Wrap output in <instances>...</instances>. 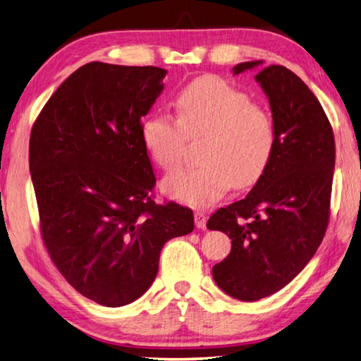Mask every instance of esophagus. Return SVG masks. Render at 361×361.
Segmentation results:
<instances>
[{"label":"esophagus","instance_id":"34e87169","mask_svg":"<svg viewBox=\"0 0 361 361\" xmlns=\"http://www.w3.org/2000/svg\"><path fill=\"white\" fill-rule=\"evenodd\" d=\"M206 221H207V216L201 210H196L195 212V224L198 229H204L206 228Z\"/></svg>","mask_w":361,"mask_h":361}]
</instances>
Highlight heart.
Returning a JSON list of instances; mask_svg holds the SVG:
<instances>
[{"instance_id": "heart-1", "label": "heart", "mask_w": 361, "mask_h": 361, "mask_svg": "<svg viewBox=\"0 0 361 361\" xmlns=\"http://www.w3.org/2000/svg\"><path fill=\"white\" fill-rule=\"evenodd\" d=\"M178 119L154 113L141 124L142 146L166 173L179 169L185 138L206 133L202 165L161 182L169 198L192 207H207L234 185L250 187L269 166L276 127L267 108L228 81L204 77L190 83L174 100Z\"/></svg>"}]
</instances>
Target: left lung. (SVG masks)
<instances>
[{
	"label": "left lung",
	"mask_w": 361,
	"mask_h": 361,
	"mask_svg": "<svg viewBox=\"0 0 361 361\" xmlns=\"http://www.w3.org/2000/svg\"><path fill=\"white\" fill-rule=\"evenodd\" d=\"M261 66L240 63L233 73ZM255 80L275 121V151L251 192L207 221L231 239V253L214 265V280L242 302L275 294L314 256L327 231L335 169L331 126L310 87L275 64L262 67Z\"/></svg>",
	"instance_id": "8db88e82"
}]
</instances>
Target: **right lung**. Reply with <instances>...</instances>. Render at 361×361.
Masks as SVG:
<instances>
[{"mask_svg": "<svg viewBox=\"0 0 361 361\" xmlns=\"http://www.w3.org/2000/svg\"><path fill=\"white\" fill-rule=\"evenodd\" d=\"M168 72L87 63L47 102L30 138L40 233L58 270L81 295L124 307L151 288L160 251L192 233L193 212L155 204L141 119Z\"/></svg>", "mask_w": 361, "mask_h": 361, "instance_id": "obj_1", "label": "right lung"}]
</instances>
